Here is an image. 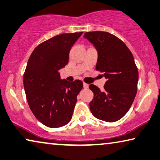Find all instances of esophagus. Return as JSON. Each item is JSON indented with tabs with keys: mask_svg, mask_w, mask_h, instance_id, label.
Returning a JSON list of instances; mask_svg holds the SVG:
<instances>
[{
	"mask_svg": "<svg viewBox=\"0 0 160 160\" xmlns=\"http://www.w3.org/2000/svg\"><path fill=\"white\" fill-rule=\"evenodd\" d=\"M88 87H89V85L87 84V83H83V88H84V89H88Z\"/></svg>",
	"mask_w": 160,
	"mask_h": 160,
	"instance_id": "esophagus-1",
	"label": "esophagus"
}]
</instances>
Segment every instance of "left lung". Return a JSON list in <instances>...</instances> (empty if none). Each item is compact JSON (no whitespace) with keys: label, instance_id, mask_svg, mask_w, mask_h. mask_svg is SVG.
<instances>
[{"label":"left lung","instance_id":"1","mask_svg":"<svg viewBox=\"0 0 160 160\" xmlns=\"http://www.w3.org/2000/svg\"><path fill=\"white\" fill-rule=\"evenodd\" d=\"M84 38L97 50L96 70L107 79L103 90L90 85L94 93L90 111L99 120L116 122L130 110L138 90V70L133 55L120 39L108 32H87Z\"/></svg>","mask_w":160,"mask_h":160}]
</instances>
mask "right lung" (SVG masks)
<instances>
[{"instance_id": "1", "label": "right lung", "mask_w": 160, "mask_h": 160, "mask_svg": "<svg viewBox=\"0 0 160 160\" xmlns=\"http://www.w3.org/2000/svg\"><path fill=\"white\" fill-rule=\"evenodd\" d=\"M82 33L60 34L42 42L28 61L23 75L28 103L38 120L48 128H60L72 119L83 83L60 79L59 70L68 63L71 48Z\"/></svg>"}]
</instances>
